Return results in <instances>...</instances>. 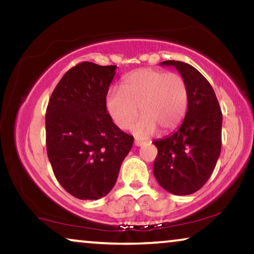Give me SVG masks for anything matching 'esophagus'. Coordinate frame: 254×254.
Returning <instances> with one entry per match:
<instances>
[{
    "mask_svg": "<svg viewBox=\"0 0 254 254\" xmlns=\"http://www.w3.org/2000/svg\"><path fill=\"white\" fill-rule=\"evenodd\" d=\"M144 144H145V141H143V140H138V139L134 140V145H136V146H141V145H144Z\"/></svg>",
    "mask_w": 254,
    "mask_h": 254,
    "instance_id": "esophagus-1",
    "label": "esophagus"
}]
</instances>
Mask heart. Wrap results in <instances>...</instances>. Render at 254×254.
<instances>
[{"instance_id":"1","label":"heart","mask_w":254,"mask_h":254,"mask_svg":"<svg viewBox=\"0 0 254 254\" xmlns=\"http://www.w3.org/2000/svg\"><path fill=\"white\" fill-rule=\"evenodd\" d=\"M188 87L184 76L153 68H141L123 77L121 89L111 88L106 106L115 124L129 129L139 113L143 115L133 127L136 136L145 138L158 129L167 132L181 123L188 109Z\"/></svg>"}]
</instances>
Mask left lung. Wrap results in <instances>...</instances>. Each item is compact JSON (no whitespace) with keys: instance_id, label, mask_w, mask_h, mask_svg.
Segmentation results:
<instances>
[{"instance_id":"1","label":"left lung","mask_w":254,"mask_h":254,"mask_svg":"<svg viewBox=\"0 0 254 254\" xmlns=\"http://www.w3.org/2000/svg\"><path fill=\"white\" fill-rule=\"evenodd\" d=\"M184 76L189 101L180 127L162 139L154 140L158 155L153 174L165 190L189 195L203 187L215 170L222 147V111L208 80L189 64L162 62Z\"/></svg>"}]
</instances>
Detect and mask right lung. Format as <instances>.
<instances>
[{
	"label": "right lung",
	"mask_w": 254,
	"mask_h": 254,
	"mask_svg": "<svg viewBox=\"0 0 254 254\" xmlns=\"http://www.w3.org/2000/svg\"><path fill=\"white\" fill-rule=\"evenodd\" d=\"M116 66L84 62L67 70L46 109V150L57 180L74 197L99 200L116 184L133 137L106 106Z\"/></svg>",
	"instance_id": "right-lung-1"
}]
</instances>
